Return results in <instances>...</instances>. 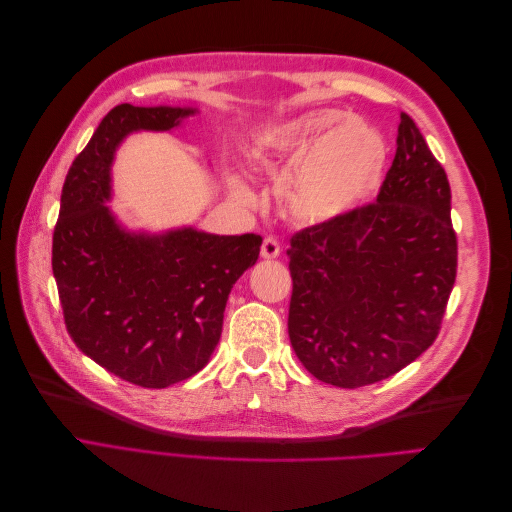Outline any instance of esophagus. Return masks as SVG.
I'll return each instance as SVG.
<instances>
[{"instance_id":"obj_1","label":"esophagus","mask_w":512,"mask_h":512,"mask_svg":"<svg viewBox=\"0 0 512 512\" xmlns=\"http://www.w3.org/2000/svg\"><path fill=\"white\" fill-rule=\"evenodd\" d=\"M280 252H282V247H280V243H277V239L275 237H265V241H262V247H260V256L267 258V260H273V258L280 256Z\"/></svg>"}]
</instances>
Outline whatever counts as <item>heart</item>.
<instances>
[{"label":"heart","mask_w":512,"mask_h":512,"mask_svg":"<svg viewBox=\"0 0 512 512\" xmlns=\"http://www.w3.org/2000/svg\"><path fill=\"white\" fill-rule=\"evenodd\" d=\"M252 156L269 173L297 162L282 181V203L297 222L324 224L374 190L384 168L386 143L359 117L316 111L262 130ZM232 190L243 200L250 198L237 179H232Z\"/></svg>","instance_id":"obj_1"}]
</instances>
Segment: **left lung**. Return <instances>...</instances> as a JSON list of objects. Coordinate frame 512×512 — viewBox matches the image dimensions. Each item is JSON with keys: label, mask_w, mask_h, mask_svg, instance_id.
<instances>
[{"label": "left lung", "mask_w": 512, "mask_h": 512, "mask_svg": "<svg viewBox=\"0 0 512 512\" xmlns=\"http://www.w3.org/2000/svg\"><path fill=\"white\" fill-rule=\"evenodd\" d=\"M288 335L318 380L359 389L397 374L440 333L457 275L451 185L406 113L374 203L294 232Z\"/></svg>", "instance_id": "left-lung-1"}]
</instances>
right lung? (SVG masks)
<instances>
[{"label":"right lung","instance_id":"add662e5","mask_svg":"<svg viewBox=\"0 0 512 512\" xmlns=\"http://www.w3.org/2000/svg\"><path fill=\"white\" fill-rule=\"evenodd\" d=\"M192 113L132 104L108 111L68 170L53 232V275L72 342L145 389L188 380L209 363L230 288L258 260L262 243L254 232H128L104 205L123 138L173 130Z\"/></svg>","mask_w":512,"mask_h":512}]
</instances>
